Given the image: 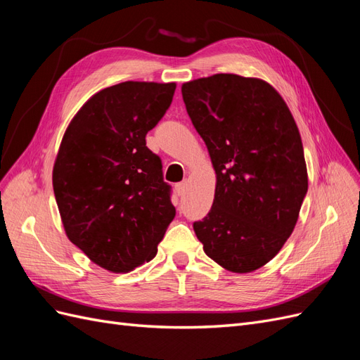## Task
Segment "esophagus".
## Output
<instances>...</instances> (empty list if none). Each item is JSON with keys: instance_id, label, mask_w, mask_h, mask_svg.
I'll use <instances>...</instances> for the list:
<instances>
[{"instance_id": "34e87169", "label": "esophagus", "mask_w": 360, "mask_h": 360, "mask_svg": "<svg viewBox=\"0 0 360 360\" xmlns=\"http://www.w3.org/2000/svg\"><path fill=\"white\" fill-rule=\"evenodd\" d=\"M186 189H188V183L186 181H181V183L176 184V192L179 195H183L184 192H186Z\"/></svg>"}]
</instances>
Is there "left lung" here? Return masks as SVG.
I'll use <instances>...</instances> for the list:
<instances>
[{
  "label": "left lung",
  "instance_id": "obj_1",
  "mask_svg": "<svg viewBox=\"0 0 360 360\" xmlns=\"http://www.w3.org/2000/svg\"><path fill=\"white\" fill-rule=\"evenodd\" d=\"M181 94L216 172L213 205L193 231L217 264L249 274L284 246L308 192L297 124L258 78L217 73L184 82Z\"/></svg>",
  "mask_w": 360,
  "mask_h": 360
}]
</instances>
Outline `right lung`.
<instances>
[{
    "label": "right lung",
    "mask_w": 360,
    "mask_h": 360,
    "mask_svg": "<svg viewBox=\"0 0 360 360\" xmlns=\"http://www.w3.org/2000/svg\"><path fill=\"white\" fill-rule=\"evenodd\" d=\"M176 82L126 81L86 101L64 132L52 184L64 231L94 264L127 274L148 263L176 216L146 135Z\"/></svg>",
    "instance_id": "1"
}]
</instances>
